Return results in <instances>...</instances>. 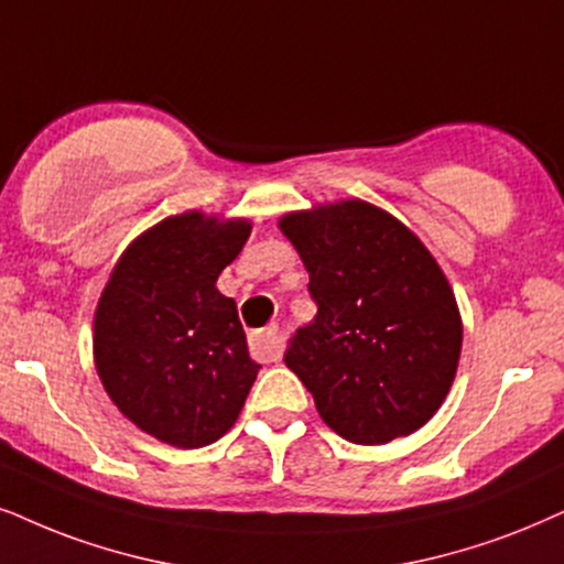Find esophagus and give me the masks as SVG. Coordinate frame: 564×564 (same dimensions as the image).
<instances>
[{"label":"esophagus","mask_w":564,"mask_h":564,"mask_svg":"<svg viewBox=\"0 0 564 564\" xmlns=\"http://www.w3.org/2000/svg\"><path fill=\"white\" fill-rule=\"evenodd\" d=\"M249 348H252V356L260 361H278L283 351V338L278 333V327H265V330H254L249 335Z\"/></svg>","instance_id":"34e87169"}]
</instances>
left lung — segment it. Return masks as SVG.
I'll return each mask as SVG.
<instances>
[{"label": "left lung", "instance_id": "1", "mask_svg": "<svg viewBox=\"0 0 564 564\" xmlns=\"http://www.w3.org/2000/svg\"><path fill=\"white\" fill-rule=\"evenodd\" d=\"M317 315L286 367L335 434L384 445L422 430L451 393L463 323L445 273L409 226L367 199L281 216Z\"/></svg>", "mask_w": 564, "mask_h": 564}]
</instances>
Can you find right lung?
Here are the masks:
<instances>
[{"instance_id":"right-lung-1","label":"right lung","mask_w":564,"mask_h":564,"mask_svg":"<svg viewBox=\"0 0 564 564\" xmlns=\"http://www.w3.org/2000/svg\"><path fill=\"white\" fill-rule=\"evenodd\" d=\"M249 218L169 216L130 241L93 317V361L124 419L166 445L205 447L237 424L260 365L216 289Z\"/></svg>"}]
</instances>
